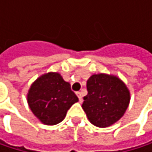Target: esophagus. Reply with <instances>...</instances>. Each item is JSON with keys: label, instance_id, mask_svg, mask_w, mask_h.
Here are the masks:
<instances>
[{"label": "esophagus", "instance_id": "1", "mask_svg": "<svg viewBox=\"0 0 152 152\" xmlns=\"http://www.w3.org/2000/svg\"><path fill=\"white\" fill-rule=\"evenodd\" d=\"M76 95H77V97H78V99H79L80 102H82V101H83V96H82V93H81L80 91H77V92H76Z\"/></svg>", "mask_w": 152, "mask_h": 152}]
</instances>
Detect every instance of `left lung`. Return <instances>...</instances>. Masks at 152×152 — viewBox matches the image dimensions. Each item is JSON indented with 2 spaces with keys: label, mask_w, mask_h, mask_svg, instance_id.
Listing matches in <instances>:
<instances>
[{
  "label": "left lung",
  "mask_w": 152,
  "mask_h": 152,
  "mask_svg": "<svg viewBox=\"0 0 152 152\" xmlns=\"http://www.w3.org/2000/svg\"><path fill=\"white\" fill-rule=\"evenodd\" d=\"M86 86L88 94L83 97L82 107L93 125L106 128L123 116L130 93L120 78L106 74L92 75Z\"/></svg>",
  "instance_id": "8db88e82"
}]
</instances>
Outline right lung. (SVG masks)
<instances>
[{"mask_svg":"<svg viewBox=\"0 0 152 152\" xmlns=\"http://www.w3.org/2000/svg\"><path fill=\"white\" fill-rule=\"evenodd\" d=\"M27 101L33 114L42 123L56 125L63 121L78 98L59 73L50 72L39 76L31 84Z\"/></svg>","mask_w":152,"mask_h":152,"instance_id":"obj_1","label":"right lung"}]
</instances>
